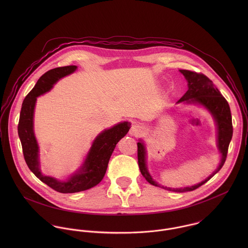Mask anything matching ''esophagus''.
Returning <instances> with one entry per match:
<instances>
[{"mask_svg":"<svg viewBox=\"0 0 248 248\" xmlns=\"http://www.w3.org/2000/svg\"><path fill=\"white\" fill-rule=\"evenodd\" d=\"M141 133L142 127L140 125H139V124H134V125L132 126L131 130H130V134H131L132 136L138 137V136H140Z\"/></svg>","mask_w":248,"mask_h":248,"instance_id":"34e87169","label":"esophagus"}]
</instances>
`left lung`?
<instances>
[{"mask_svg": "<svg viewBox=\"0 0 248 248\" xmlns=\"http://www.w3.org/2000/svg\"><path fill=\"white\" fill-rule=\"evenodd\" d=\"M179 71L184 75V77L188 82V91L177 101V103H180L183 101L187 103H199L205 107L212 113L217 126V147L221 154L220 163L217 169L213 173L212 175L207 177L205 180L202 181L201 183L196 184L194 186H190V187L172 189L170 187L160 186V184L155 182L148 173V170L146 167V158H145L146 152H145L144 144L142 142L138 143V159H139V166H140L142 176L146 178V180L149 183L157 187L164 188L169 191L181 193V192L196 190L197 188L201 187L202 184L207 182L211 177H214V175H216L221 169V167L223 166L226 160L229 143L231 141L232 135H233V126H232V116H231L230 107L228 105V102L221 95L219 91L215 87L212 81L206 75L200 72L187 71V70H180Z\"/></svg>", "mask_w": 248, "mask_h": 248, "instance_id": "8db88e82", "label": "left lung"}]
</instances>
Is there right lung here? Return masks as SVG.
Instances as JSON below:
<instances>
[{
    "label": "right lung",
    "instance_id": "add662e5",
    "mask_svg": "<svg viewBox=\"0 0 248 248\" xmlns=\"http://www.w3.org/2000/svg\"><path fill=\"white\" fill-rule=\"evenodd\" d=\"M76 66L60 67L46 71L37 81L34 88L24 99L20 112L18 134L22 143L25 160L31 171L41 181L59 193H76L97 185L105 176L109 157L115 145L130 130L128 122L119 123L102 132L93 143L81 170L68 181H59L53 177L43 176L39 168L38 145L33 133V112L37 97L48 92L60 78L76 70Z\"/></svg>",
    "mask_w": 248,
    "mask_h": 248
}]
</instances>
